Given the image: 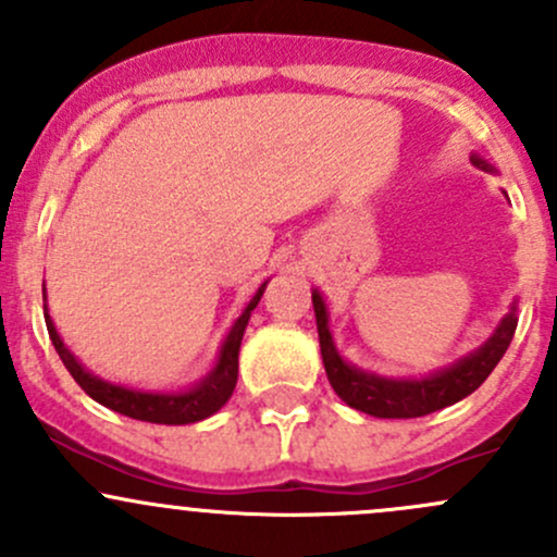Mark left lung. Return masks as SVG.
<instances>
[{"label": "left lung", "instance_id": "left-lung-1", "mask_svg": "<svg viewBox=\"0 0 557 557\" xmlns=\"http://www.w3.org/2000/svg\"><path fill=\"white\" fill-rule=\"evenodd\" d=\"M472 163L480 165L483 171H493V165L485 163L480 154H472ZM311 300L313 311H317L321 359H324V370L332 388L348 407L375 418H421L434 410H443L448 405L461 403L474 388L483 386L493 367L502 362L509 343H512L515 326H518V300H512L509 313H504V319L498 321L488 341L480 348H474L472 354L443 367V370L429 372V375L392 377L346 362L341 351H337L335 341H332L330 308H326L324 295L313 289Z\"/></svg>", "mask_w": 557, "mask_h": 557}]
</instances>
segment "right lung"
I'll return each instance as SVG.
<instances>
[{
    "label": "right lung",
    "mask_w": 557,
    "mask_h": 557,
    "mask_svg": "<svg viewBox=\"0 0 557 557\" xmlns=\"http://www.w3.org/2000/svg\"><path fill=\"white\" fill-rule=\"evenodd\" d=\"M268 281H262L260 289L255 292L246 308L240 311V317L233 321V326L227 330L225 341H222L220 354H216V362L193 386L180 388V392H145V388L123 386V383H109L104 377L94 375L90 370H85V364L74 357L66 348V343L61 341L59 330H55L53 319H50L48 306H45V324H48L50 341H53L55 351H59L61 362L69 372H72L74 381L79 383L85 394L90 399H96L99 405L109 407V410L120 412V416L136 418V421H150V423H165V426H182V423H195L203 421V418L214 416L222 405L231 399L233 388L238 381V351L240 341H244L246 324H249L251 311L260 302L262 292H265ZM42 300H48V292L42 284Z\"/></svg>",
    "instance_id": "obj_1"
}]
</instances>
